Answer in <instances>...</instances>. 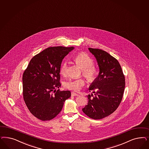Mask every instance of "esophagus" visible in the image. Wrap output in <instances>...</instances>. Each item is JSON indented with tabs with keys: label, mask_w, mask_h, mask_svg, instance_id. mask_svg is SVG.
Returning <instances> with one entry per match:
<instances>
[{
	"label": "esophagus",
	"mask_w": 149,
	"mask_h": 149,
	"mask_svg": "<svg viewBox=\"0 0 149 149\" xmlns=\"http://www.w3.org/2000/svg\"><path fill=\"white\" fill-rule=\"evenodd\" d=\"M71 95L72 96H78V94H77V93H74V92H72L71 93Z\"/></svg>",
	"instance_id": "obj_1"
}]
</instances>
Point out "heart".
I'll return each mask as SVG.
<instances>
[{
    "label": "heart",
    "mask_w": 149,
    "mask_h": 149,
    "mask_svg": "<svg viewBox=\"0 0 149 149\" xmlns=\"http://www.w3.org/2000/svg\"><path fill=\"white\" fill-rule=\"evenodd\" d=\"M76 63L82 69V74L88 82H94L98 75V70L94 65V60L86 53H78L74 58ZM68 62L63 61L60 67V73L65 76L67 73ZM85 80L83 78L70 79L64 83V86L70 90L79 91L85 85Z\"/></svg>",
    "instance_id": "b5f03b06"
}]
</instances>
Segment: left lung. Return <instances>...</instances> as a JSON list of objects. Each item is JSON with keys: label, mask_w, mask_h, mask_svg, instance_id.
<instances>
[{"label": "left lung", "mask_w": 149, "mask_h": 149, "mask_svg": "<svg viewBox=\"0 0 149 149\" xmlns=\"http://www.w3.org/2000/svg\"><path fill=\"white\" fill-rule=\"evenodd\" d=\"M96 58L100 72L89 90L88 105L82 109L89 117L100 120L110 115L120 105L125 91V77L120 63L105 51L88 48Z\"/></svg>", "instance_id": "8db88e82"}]
</instances>
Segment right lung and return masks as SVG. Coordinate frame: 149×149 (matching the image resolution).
<instances>
[{
    "instance_id": "1",
    "label": "right lung",
    "mask_w": 149,
    "mask_h": 149,
    "mask_svg": "<svg viewBox=\"0 0 149 149\" xmlns=\"http://www.w3.org/2000/svg\"><path fill=\"white\" fill-rule=\"evenodd\" d=\"M73 47H52L36 55L23 76V96L30 112L42 120H51L63 109L71 92L61 91L60 67L65 56Z\"/></svg>"
}]
</instances>
